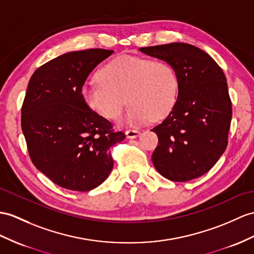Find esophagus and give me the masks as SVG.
Masks as SVG:
<instances>
[{
	"label": "esophagus",
	"instance_id": "34e87169",
	"mask_svg": "<svg viewBox=\"0 0 254 254\" xmlns=\"http://www.w3.org/2000/svg\"><path fill=\"white\" fill-rule=\"evenodd\" d=\"M139 134H140V131L134 130V129H129V130L126 131V135H127V138H129V139L137 138V137H139Z\"/></svg>",
	"mask_w": 254,
	"mask_h": 254
}]
</instances>
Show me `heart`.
I'll return each mask as SVG.
<instances>
[{
  "label": "heart",
  "mask_w": 254,
  "mask_h": 254,
  "mask_svg": "<svg viewBox=\"0 0 254 254\" xmlns=\"http://www.w3.org/2000/svg\"><path fill=\"white\" fill-rule=\"evenodd\" d=\"M97 76L98 82L82 88V97L86 106L109 121L119 119L127 102L126 124L157 122L171 113L178 100L177 71L164 60L123 55L104 64Z\"/></svg>",
  "instance_id": "b5f03b06"
}]
</instances>
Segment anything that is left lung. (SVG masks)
I'll return each mask as SVG.
<instances>
[{
    "label": "left lung",
    "mask_w": 254,
    "mask_h": 254,
    "mask_svg": "<svg viewBox=\"0 0 254 254\" xmlns=\"http://www.w3.org/2000/svg\"><path fill=\"white\" fill-rule=\"evenodd\" d=\"M140 51L167 61L179 77L174 110L152 129L158 137L153 165L175 182L201 177L218 162L228 143L232 101L225 74L207 53L185 43Z\"/></svg>",
    "instance_id": "left-lung-1"
}]
</instances>
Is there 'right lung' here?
Listing matches in <instances>:
<instances>
[{"mask_svg":"<svg viewBox=\"0 0 254 254\" xmlns=\"http://www.w3.org/2000/svg\"><path fill=\"white\" fill-rule=\"evenodd\" d=\"M114 51L71 52L41 65L31 76L21 108V128L31 160L59 187L88 191L113 168L110 148L125 139L90 110L82 88L90 72Z\"/></svg>","mask_w":254,"mask_h":254,"instance_id":"1","label":"right lung"}]
</instances>
